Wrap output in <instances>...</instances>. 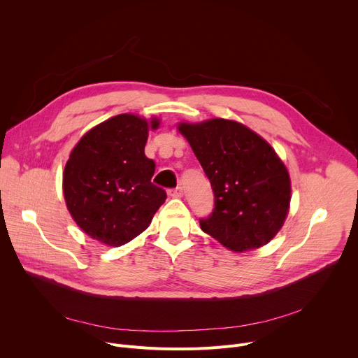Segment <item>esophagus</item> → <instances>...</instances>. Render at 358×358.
<instances>
[{"label":"esophagus","mask_w":358,"mask_h":358,"mask_svg":"<svg viewBox=\"0 0 358 358\" xmlns=\"http://www.w3.org/2000/svg\"><path fill=\"white\" fill-rule=\"evenodd\" d=\"M169 194H170L171 196H174V198H180V196H182V188H181V187L171 188V189L169 191Z\"/></svg>","instance_id":"esophagus-1"}]
</instances>
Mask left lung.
I'll use <instances>...</instances> for the list:
<instances>
[{
	"label": "left lung",
	"instance_id": "8db88e82",
	"mask_svg": "<svg viewBox=\"0 0 358 358\" xmlns=\"http://www.w3.org/2000/svg\"><path fill=\"white\" fill-rule=\"evenodd\" d=\"M214 192L203 232L234 252L257 249L282 228L290 203L289 173L275 150L246 126L225 119L180 123Z\"/></svg>",
	"mask_w": 358,
	"mask_h": 358
}]
</instances>
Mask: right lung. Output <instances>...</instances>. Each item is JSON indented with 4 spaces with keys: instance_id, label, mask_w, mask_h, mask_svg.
<instances>
[{
    "instance_id": "obj_1",
    "label": "right lung",
    "mask_w": 358,
    "mask_h": 358,
    "mask_svg": "<svg viewBox=\"0 0 358 358\" xmlns=\"http://www.w3.org/2000/svg\"><path fill=\"white\" fill-rule=\"evenodd\" d=\"M150 123L119 115L89 130L72 150L64 171L66 207L90 238L120 246L140 235L167 194L151 182L156 163L145 157Z\"/></svg>"
}]
</instances>
